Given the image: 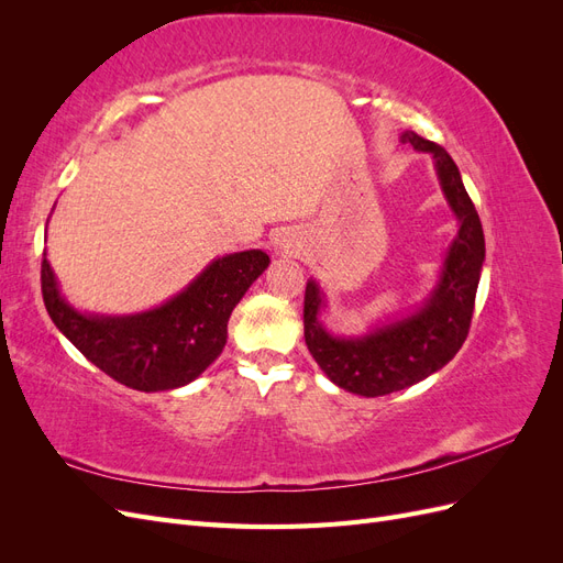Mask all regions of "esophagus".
Returning a JSON list of instances; mask_svg holds the SVG:
<instances>
[{"label": "esophagus", "mask_w": 563, "mask_h": 563, "mask_svg": "<svg viewBox=\"0 0 563 563\" xmlns=\"http://www.w3.org/2000/svg\"><path fill=\"white\" fill-rule=\"evenodd\" d=\"M277 246H279L282 253H296L298 251L296 242H291V240H282V242H277Z\"/></svg>", "instance_id": "esophagus-1"}]
</instances>
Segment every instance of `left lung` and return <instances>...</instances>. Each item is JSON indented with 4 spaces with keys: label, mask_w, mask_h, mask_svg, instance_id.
<instances>
[{
    "label": "left lung",
    "mask_w": 563,
    "mask_h": 563,
    "mask_svg": "<svg viewBox=\"0 0 563 563\" xmlns=\"http://www.w3.org/2000/svg\"><path fill=\"white\" fill-rule=\"evenodd\" d=\"M401 141L432 155L441 195L457 220L430 294L411 310L373 321L364 333L343 335L329 331L321 319L329 308L327 291L317 279L305 286V343L323 376L360 397L406 389L453 360L470 331L486 258L482 220L449 152L413 131H404Z\"/></svg>",
    "instance_id": "left-lung-1"
}]
</instances>
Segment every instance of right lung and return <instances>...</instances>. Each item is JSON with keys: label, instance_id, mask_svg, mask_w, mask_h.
Instances as JSON below:
<instances>
[{"label": "right lung", "instance_id": "1", "mask_svg": "<svg viewBox=\"0 0 563 563\" xmlns=\"http://www.w3.org/2000/svg\"><path fill=\"white\" fill-rule=\"evenodd\" d=\"M267 265L261 249L225 253L162 305L103 314L65 298L44 251L42 294L51 321L91 364L131 389L168 391L197 380L218 360L232 310Z\"/></svg>", "mask_w": 563, "mask_h": 563}]
</instances>
